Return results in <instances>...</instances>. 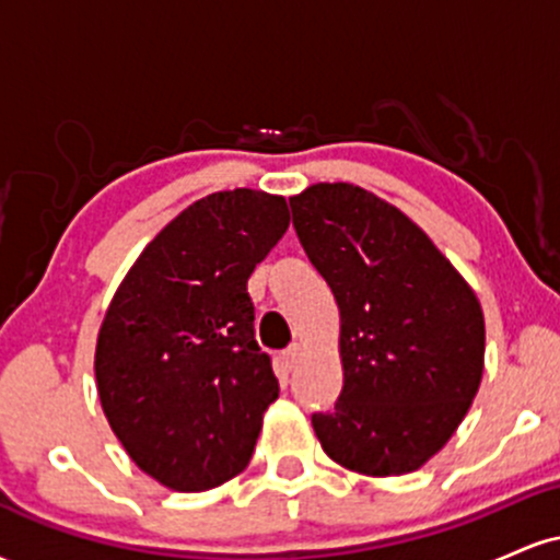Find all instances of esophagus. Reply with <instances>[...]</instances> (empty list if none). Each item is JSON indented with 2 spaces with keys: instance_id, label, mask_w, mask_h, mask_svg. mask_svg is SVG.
<instances>
[{
  "instance_id": "34e87169",
  "label": "esophagus",
  "mask_w": 560,
  "mask_h": 560,
  "mask_svg": "<svg viewBox=\"0 0 560 560\" xmlns=\"http://www.w3.org/2000/svg\"><path fill=\"white\" fill-rule=\"evenodd\" d=\"M302 358H305V350H302L300 345H292L289 347V350L284 352V365L289 371H294L298 369V365L302 363Z\"/></svg>"
}]
</instances>
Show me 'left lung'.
I'll return each mask as SVG.
<instances>
[{"label": "left lung", "mask_w": 560, "mask_h": 560, "mask_svg": "<svg viewBox=\"0 0 560 560\" xmlns=\"http://www.w3.org/2000/svg\"><path fill=\"white\" fill-rule=\"evenodd\" d=\"M289 205L339 307L345 384L331 413H313L320 447L363 477L416 471L479 392L477 294L402 210L361 186L313 184Z\"/></svg>", "instance_id": "left-lung-1"}]
</instances>
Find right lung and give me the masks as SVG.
<instances>
[{
	"label": "right lung",
	"instance_id": "add662e5",
	"mask_svg": "<svg viewBox=\"0 0 560 560\" xmlns=\"http://www.w3.org/2000/svg\"><path fill=\"white\" fill-rule=\"evenodd\" d=\"M287 229L284 197L215 191L173 218L113 294L96 392L128 458L168 490H213L253 458L279 382L247 279Z\"/></svg>",
	"mask_w": 560,
	"mask_h": 560
}]
</instances>
